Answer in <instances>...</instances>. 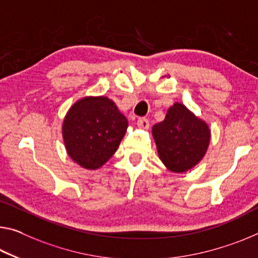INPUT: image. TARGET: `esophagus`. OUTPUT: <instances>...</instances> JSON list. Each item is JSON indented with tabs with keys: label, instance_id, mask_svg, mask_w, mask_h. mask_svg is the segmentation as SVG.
Wrapping results in <instances>:
<instances>
[{
	"label": "esophagus",
	"instance_id": "esophagus-1",
	"mask_svg": "<svg viewBox=\"0 0 258 258\" xmlns=\"http://www.w3.org/2000/svg\"><path fill=\"white\" fill-rule=\"evenodd\" d=\"M138 126L140 128H144V130H148L149 128V126H150V124H149V120L147 119V118H139L138 119Z\"/></svg>",
	"mask_w": 258,
	"mask_h": 258
}]
</instances>
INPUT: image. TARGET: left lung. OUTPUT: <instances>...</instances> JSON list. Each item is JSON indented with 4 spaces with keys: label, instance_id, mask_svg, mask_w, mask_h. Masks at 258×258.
<instances>
[{
    "label": "left lung",
    "instance_id": "8db88e82",
    "mask_svg": "<svg viewBox=\"0 0 258 258\" xmlns=\"http://www.w3.org/2000/svg\"><path fill=\"white\" fill-rule=\"evenodd\" d=\"M158 156L172 172L182 173L203 158L210 142V130L185 105L174 103L165 119L154 125Z\"/></svg>",
    "mask_w": 258,
    "mask_h": 258
}]
</instances>
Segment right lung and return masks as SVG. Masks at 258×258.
<instances>
[{
	"label": "right lung",
	"mask_w": 258,
	"mask_h": 258,
	"mask_svg": "<svg viewBox=\"0 0 258 258\" xmlns=\"http://www.w3.org/2000/svg\"><path fill=\"white\" fill-rule=\"evenodd\" d=\"M127 126V119L113 101L105 96L84 97L64 118L65 148L80 166L99 169L116 153Z\"/></svg>",
	"instance_id": "1"
}]
</instances>
